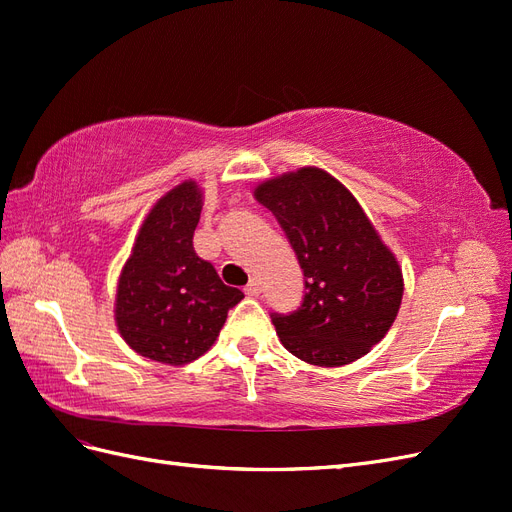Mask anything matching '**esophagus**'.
<instances>
[{"instance_id":"34e87169","label":"esophagus","mask_w":512,"mask_h":512,"mask_svg":"<svg viewBox=\"0 0 512 512\" xmlns=\"http://www.w3.org/2000/svg\"><path fill=\"white\" fill-rule=\"evenodd\" d=\"M260 292H262V288H260V282H258V280H250V284L245 286V294H247V297H258Z\"/></svg>"}]
</instances>
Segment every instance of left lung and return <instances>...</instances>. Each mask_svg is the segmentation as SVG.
I'll list each match as a JSON object with an SVG mask.
<instances>
[{
    "mask_svg": "<svg viewBox=\"0 0 512 512\" xmlns=\"http://www.w3.org/2000/svg\"><path fill=\"white\" fill-rule=\"evenodd\" d=\"M305 277L301 305L271 312L288 352L320 367L348 365L376 346L399 312L404 280L356 198L320 168L258 185Z\"/></svg>",
    "mask_w": 512,
    "mask_h": 512,
    "instance_id": "8db88e82",
    "label": "left lung"
}]
</instances>
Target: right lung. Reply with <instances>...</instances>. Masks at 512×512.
Here are the masks:
<instances>
[{
    "instance_id": "1",
    "label": "right lung",
    "mask_w": 512,
    "mask_h": 512,
    "mask_svg": "<svg viewBox=\"0 0 512 512\" xmlns=\"http://www.w3.org/2000/svg\"><path fill=\"white\" fill-rule=\"evenodd\" d=\"M200 209L194 181L168 192L147 215L119 277V333L151 361L183 365L198 359L220 335L228 309L243 299L194 252Z\"/></svg>"
}]
</instances>
